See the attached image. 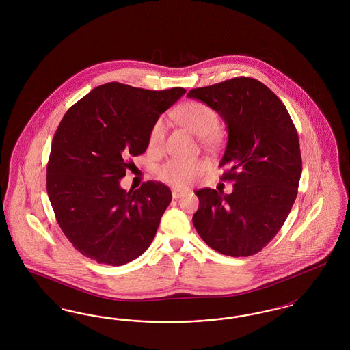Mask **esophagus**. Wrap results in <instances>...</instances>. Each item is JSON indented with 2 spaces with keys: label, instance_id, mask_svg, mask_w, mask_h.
<instances>
[{
  "label": "esophagus",
  "instance_id": "34e87169",
  "mask_svg": "<svg viewBox=\"0 0 350 350\" xmlns=\"http://www.w3.org/2000/svg\"><path fill=\"white\" fill-rule=\"evenodd\" d=\"M187 193H189V190H183V189H177V187H173V189H172V197H173L174 200L181 198L183 196H186Z\"/></svg>",
  "mask_w": 350,
  "mask_h": 350
}]
</instances>
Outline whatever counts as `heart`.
<instances>
[{"label":"heart","mask_w":350,"mask_h":350,"mask_svg":"<svg viewBox=\"0 0 350 350\" xmlns=\"http://www.w3.org/2000/svg\"><path fill=\"white\" fill-rule=\"evenodd\" d=\"M176 118L178 122L187 127L191 133L200 136H206L214 133L219 126V117L215 110L210 106L198 102L190 100L183 103L176 111ZM167 133V120L164 118L157 119L148 136V146L150 150H160L163 147ZM207 167V164L200 159H187V157H174L167 160L159 169V177L167 183H172L178 187H185L194 183L200 177Z\"/></svg>","instance_id":"b5f03b06"}]
</instances>
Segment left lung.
<instances>
[{"label":"left lung","mask_w":350,"mask_h":350,"mask_svg":"<svg viewBox=\"0 0 350 350\" xmlns=\"http://www.w3.org/2000/svg\"><path fill=\"white\" fill-rule=\"evenodd\" d=\"M223 118L228 142L219 163L231 194L196 191L193 223L202 240L231 257H248L267 247L288 217L298 194L301 157L297 129L281 100L264 83L234 77L191 89Z\"/></svg>","instance_id":"1"}]
</instances>
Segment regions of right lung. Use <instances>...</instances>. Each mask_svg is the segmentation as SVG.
<instances>
[{
  "mask_svg": "<svg viewBox=\"0 0 350 350\" xmlns=\"http://www.w3.org/2000/svg\"><path fill=\"white\" fill-rule=\"evenodd\" d=\"M186 90L105 83L76 102L51 147L47 193L72 245L98 264L124 265L150 247L172 193L147 181L126 191L120 180L148 148L153 123Z\"/></svg>",
  "mask_w": 350,
  "mask_h": 350,
  "instance_id": "add662e5",
  "label": "right lung"
}]
</instances>
